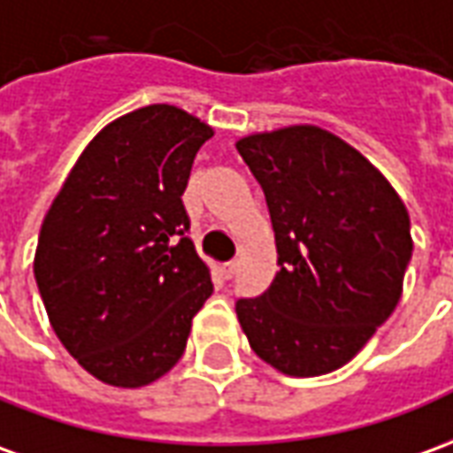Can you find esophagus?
Segmentation results:
<instances>
[{"instance_id": "esophagus-1", "label": "esophagus", "mask_w": 453, "mask_h": 453, "mask_svg": "<svg viewBox=\"0 0 453 453\" xmlns=\"http://www.w3.org/2000/svg\"><path fill=\"white\" fill-rule=\"evenodd\" d=\"M236 268H239V261H229V264H224V279H234V273H236Z\"/></svg>"}]
</instances>
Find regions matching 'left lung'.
I'll return each mask as SVG.
<instances>
[{"label": "left lung", "instance_id": "1", "mask_svg": "<svg viewBox=\"0 0 453 453\" xmlns=\"http://www.w3.org/2000/svg\"><path fill=\"white\" fill-rule=\"evenodd\" d=\"M239 155L266 195L279 266L236 316L258 357L291 377L350 363L397 308L410 214L382 173L316 126L246 135Z\"/></svg>", "mask_w": 453, "mask_h": 453}]
</instances>
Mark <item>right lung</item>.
<instances>
[{
  "label": "right lung",
  "mask_w": 453,
  "mask_h": 453,
  "mask_svg": "<svg viewBox=\"0 0 453 453\" xmlns=\"http://www.w3.org/2000/svg\"><path fill=\"white\" fill-rule=\"evenodd\" d=\"M214 130L167 103L108 123L46 211L34 276L51 327L105 385L145 388L182 357L214 286L182 204Z\"/></svg>",
  "instance_id": "1"
}]
</instances>
